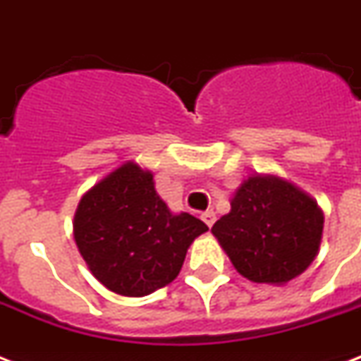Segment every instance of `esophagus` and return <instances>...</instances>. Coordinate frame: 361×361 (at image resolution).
<instances>
[{
    "label": "esophagus",
    "mask_w": 361,
    "mask_h": 361,
    "mask_svg": "<svg viewBox=\"0 0 361 361\" xmlns=\"http://www.w3.org/2000/svg\"><path fill=\"white\" fill-rule=\"evenodd\" d=\"M200 217H202V221H204V223H206V225L214 226L215 214H214V212H212V209H208V212H204V214L200 215Z\"/></svg>",
    "instance_id": "34e87169"
}]
</instances>
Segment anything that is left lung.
I'll return each instance as SVG.
<instances>
[{
	"label": "left lung",
	"instance_id": "left-lung-1",
	"mask_svg": "<svg viewBox=\"0 0 361 361\" xmlns=\"http://www.w3.org/2000/svg\"><path fill=\"white\" fill-rule=\"evenodd\" d=\"M324 214L305 191L279 176L243 180L212 234L238 269L252 283L285 285L319 255Z\"/></svg>",
	"mask_w": 361,
	"mask_h": 361
}]
</instances>
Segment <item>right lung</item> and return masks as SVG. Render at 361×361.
<instances>
[{
	"instance_id": "obj_1",
	"label": "right lung",
	"mask_w": 361,
	"mask_h": 361,
	"mask_svg": "<svg viewBox=\"0 0 361 361\" xmlns=\"http://www.w3.org/2000/svg\"><path fill=\"white\" fill-rule=\"evenodd\" d=\"M206 231L197 217L172 214L155 191L152 172L133 161L84 192L73 221L76 247L93 277L129 298L172 283L187 249Z\"/></svg>"
}]
</instances>
